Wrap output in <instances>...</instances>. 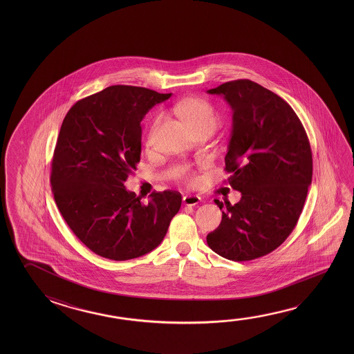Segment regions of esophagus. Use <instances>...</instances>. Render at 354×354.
I'll list each match as a JSON object with an SVG mask.
<instances>
[{"mask_svg": "<svg viewBox=\"0 0 354 354\" xmlns=\"http://www.w3.org/2000/svg\"><path fill=\"white\" fill-rule=\"evenodd\" d=\"M201 201V197L197 196V195H192V194H189V195H185L184 198H183V203L186 206H195L197 203Z\"/></svg>", "mask_w": 354, "mask_h": 354, "instance_id": "34e87169", "label": "esophagus"}]
</instances>
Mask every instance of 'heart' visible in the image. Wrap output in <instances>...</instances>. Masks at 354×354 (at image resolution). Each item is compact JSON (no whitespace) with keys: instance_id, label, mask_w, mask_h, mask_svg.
I'll return each instance as SVG.
<instances>
[{"instance_id":"b5f03b06","label":"heart","mask_w":354,"mask_h":354,"mask_svg":"<svg viewBox=\"0 0 354 354\" xmlns=\"http://www.w3.org/2000/svg\"><path fill=\"white\" fill-rule=\"evenodd\" d=\"M175 112L179 115L183 121L185 122L186 126L192 129V132H196L200 129H214V124L217 122V113L214 111L212 104L203 99H189L176 104ZM162 117L158 116L153 124L151 131L148 134L147 145H151L153 143V136ZM178 178L185 181L187 184H195L197 181V176L189 167H180L176 169Z\"/></svg>"}]
</instances>
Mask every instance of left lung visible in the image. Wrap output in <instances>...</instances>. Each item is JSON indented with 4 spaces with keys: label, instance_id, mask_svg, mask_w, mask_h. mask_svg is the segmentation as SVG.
I'll return each instance as SVG.
<instances>
[{
    "label": "left lung",
    "instance_id": "left-lung-1",
    "mask_svg": "<svg viewBox=\"0 0 354 354\" xmlns=\"http://www.w3.org/2000/svg\"><path fill=\"white\" fill-rule=\"evenodd\" d=\"M207 93L223 95L232 107L225 170L242 198L233 206L214 201L225 211L206 239L226 259L253 261L277 250L295 228L313 180V151L295 111L266 87L239 79Z\"/></svg>",
    "mask_w": 354,
    "mask_h": 354
}]
</instances>
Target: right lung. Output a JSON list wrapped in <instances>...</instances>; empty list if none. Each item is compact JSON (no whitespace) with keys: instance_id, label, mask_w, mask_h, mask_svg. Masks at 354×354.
<instances>
[{"instance_id":"right-lung-1","label":"right lung","mask_w":354,"mask_h":354,"mask_svg":"<svg viewBox=\"0 0 354 354\" xmlns=\"http://www.w3.org/2000/svg\"><path fill=\"white\" fill-rule=\"evenodd\" d=\"M170 96L113 85L79 100L62 123L50 173L54 200L76 237L107 259L157 248L181 206L180 192H151L143 203L124 186L140 160V122Z\"/></svg>"}]
</instances>
